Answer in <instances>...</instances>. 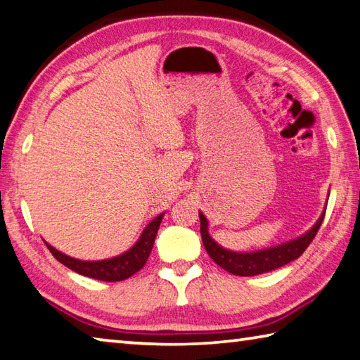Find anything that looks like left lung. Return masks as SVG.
<instances>
[{
	"mask_svg": "<svg viewBox=\"0 0 360 360\" xmlns=\"http://www.w3.org/2000/svg\"><path fill=\"white\" fill-rule=\"evenodd\" d=\"M325 212L326 210H323V214L311 229L300 236L298 238H293L290 242L259 251L236 252L223 248L221 245H218L214 238L210 237L209 221L200 210L201 238L204 248H206L210 259H212L217 265H220L223 270L229 271L231 274H236V276H256V274L276 270L279 266H284L285 264L292 262V260L298 259L302 252L306 251L307 246L311 245L316 232H319L323 223V218H325Z\"/></svg>",
	"mask_w": 360,
	"mask_h": 360,
	"instance_id": "obj_1",
	"label": "left lung"
}]
</instances>
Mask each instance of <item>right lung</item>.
<instances>
[{
  "label": "right lung",
  "instance_id": "add662e5",
  "mask_svg": "<svg viewBox=\"0 0 360 360\" xmlns=\"http://www.w3.org/2000/svg\"><path fill=\"white\" fill-rule=\"evenodd\" d=\"M165 214H159L153 221L148 223V226L143 229L142 236L139 237V240L134 243V246L128 251H124L123 255L104 259V260H79L75 257H70L63 252L58 251L54 246H48V250L51 251V255L59 260L60 264L68 266L70 270L82 274V276L94 278L98 281H105V283H117V281H123L131 278L132 274H136L140 269H143L146 264L150 252L153 250L154 240H156L158 229L160 226L162 218Z\"/></svg>",
  "mask_w": 360,
  "mask_h": 360
}]
</instances>
